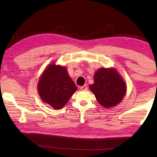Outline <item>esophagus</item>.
Returning a JSON list of instances; mask_svg holds the SVG:
<instances>
[{
	"label": "esophagus",
	"instance_id": "34e87169",
	"mask_svg": "<svg viewBox=\"0 0 157 157\" xmlns=\"http://www.w3.org/2000/svg\"><path fill=\"white\" fill-rule=\"evenodd\" d=\"M80 90L81 91H86L87 90V86L86 85H84V86H82L80 87Z\"/></svg>",
	"mask_w": 157,
	"mask_h": 157
}]
</instances>
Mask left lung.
Here are the masks:
<instances>
[{
  "label": "left lung",
  "mask_w": 157,
  "mask_h": 157,
  "mask_svg": "<svg viewBox=\"0 0 157 157\" xmlns=\"http://www.w3.org/2000/svg\"><path fill=\"white\" fill-rule=\"evenodd\" d=\"M94 83L89 89L98 102L105 108L118 105L126 94L125 82L116 68H100L95 71Z\"/></svg>",
  "instance_id": "1"
}]
</instances>
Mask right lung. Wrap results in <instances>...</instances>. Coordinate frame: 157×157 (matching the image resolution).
<instances>
[{
  "mask_svg": "<svg viewBox=\"0 0 157 157\" xmlns=\"http://www.w3.org/2000/svg\"><path fill=\"white\" fill-rule=\"evenodd\" d=\"M37 91L44 102L55 109H61L77 91V86L65 66L52 63L40 76Z\"/></svg>",
  "mask_w": 157,
  "mask_h": 157,
  "instance_id": "right-lung-1",
  "label": "right lung"
}]
</instances>
